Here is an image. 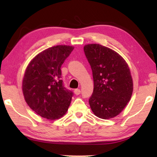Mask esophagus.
I'll use <instances>...</instances> for the list:
<instances>
[{"label":"esophagus","mask_w":157,"mask_h":157,"mask_svg":"<svg viewBox=\"0 0 157 157\" xmlns=\"http://www.w3.org/2000/svg\"><path fill=\"white\" fill-rule=\"evenodd\" d=\"M74 93H75V95H79V94H80L81 91H80V89H75V91H74Z\"/></svg>","instance_id":"34e87169"}]
</instances>
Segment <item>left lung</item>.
Here are the masks:
<instances>
[{
  "mask_svg": "<svg viewBox=\"0 0 157 157\" xmlns=\"http://www.w3.org/2000/svg\"><path fill=\"white\" fill-rule=\"evenodd\" d=\"M84 51L94 83L90 107L98 118H112L123 110L132 97L133 81L129 66L118 53L102 45H86Z\"/></svg>",
  "mask_w": 157,
  "mask_h": 157,
  "instance_id": "obj_1",
  "label": "left lung"
}]
</instances>
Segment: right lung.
Returning a JSON list of instances; mask_svg holds the SVG:
<instances>
[{
  "label": "right lung",
  "mask_w": 157,
  "mask_h": 157,
  "mask_svg": "<svg viewBox=\"0 0 157 157\" xmlns=\"http://www.w3.org/2000/svg\"><path fill=\"white\" fill-rule=\"evenodd\" d=\"M73 49L65 45L49 48L37 55L26 68L22 83L25 100L43 118L59 119L68 111L73 93L63 84L61 66Z\"/></svg>",
  "instance_id": "1"
}]
</instances>
